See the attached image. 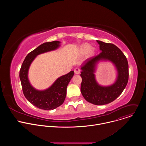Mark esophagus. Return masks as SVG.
Instances as JSON below:
<instances>
[{
    "instance_id": "obj_1",
    "label": "esophagus",
    "mask_w": 146,
    "mask_h": 146,
    "mask_svg": "<svg viewBox=\"0 0 146 146\" xmlns=\"http://www.w3.org/2000/svg\"><path fill=\"white\" fill-rule=\"evenodd\" d=\"M74 71L75 74H80V69L77 68H76V69H74Z\"/></svg>"
}]
</instances>
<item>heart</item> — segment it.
I'll list each match as a JSON object with an SVG mask.
<instances>
[{
  "label": "heart",
  "mask_w": 146,
  "mask_h": 146,
  "mask_svg": "<svg viewBox=\"0 0 146 146\" xmlns=\"http://www.w3.org/2000/svg\"><path fill=\"white\" fill-rule=\"evenodd\" d=\"M89 52V54L90 56L92 55L94 53V50L91 48V47L90 44L85 43L82 44L80 49V52L81 55H86Z\"/></svg>",
  "instance_id": "1"
}]
</instances>
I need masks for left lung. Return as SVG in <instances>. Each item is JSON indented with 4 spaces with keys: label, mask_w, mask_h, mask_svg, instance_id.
I'll list each match as a JSON object with an SVG mask.
<instances>
[{
    "label": "left lung",
    "mask_w": 146,
    "mask_h": 146,
    "mask_svg": "<svg viewBox=\"0 0 146 146\" xmlns=\"http://www.w3.org/2000/svg\"><path fill=\"white\" fill-rule=\"evenodd\" d=\"M96 41L102 52L82 66L81 92L87 102L95 105H103L116 99L126 87L129 78L128 63L126 56L116 46ZM100 60L111 61L117 70L116 81L109 86H100L95 79L96 66Z\"/></svg>",
    "instance_id": "obj_1"
}]
</instances>
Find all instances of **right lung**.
<instances>
[{
	"label": "right lung",
	"mask_w": 146,
	"mask_h": 146,
	"mask_svg": "<svg viewBox=\"0 0 146 146\" xmlns=\"http://www.w3.org/2000/svg\"><path fill=\"white\" fill-rule=\"evenodd\" d=\"M60 43L58 41H53L39 46L27 55L19 71V78L24 96L33 105L40 109L50 110L60 106L64 102L67 86L74 75V71H70L57 78L50 87L43 91L36 90L30 84L28 74L33 60L39 54L57 49L60 46Z\"/></svg>",
	"instance_id": "obj_1"
}]
</instances>
